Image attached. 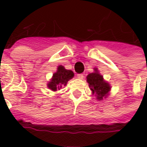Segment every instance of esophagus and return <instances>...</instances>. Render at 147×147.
<instances>
[{"label": "esophagus", "instance_id": "1", "mask_svg": "<svg viewBox=\"0 0 147 147\" xmlns=\"http://www.w3.org/2000/svg\"><path fill=\"white\" fill-rule=\"evenodd\" d=\"M77 77H78V78H79V79H82V78H84V74H77Z\"/></svg>", "mask_w": 147, "mask_h": 147}]
</instances>
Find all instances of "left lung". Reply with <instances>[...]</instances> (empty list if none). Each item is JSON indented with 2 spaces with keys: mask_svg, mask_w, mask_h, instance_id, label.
<instances>
[{
  "mask_svg": "<svg viewBox=\"0 0 147 147\" xmlns=\"http://www.w3.org/2000/svg\"><path fill=\"white\" fill-rule=\"evenodd\" d=\"M96 72L88 74L87 77V81L89 83V86L93 92L96 94L98 100H101L105 97L110 91V87L108 82H105L103 79V77L99 74L97 70Z\"/></svg>",
  "mask_w": 147,
  "mask_h": 147,
  "instance_id": "8db88e82",
  "label": "left lung"
}]
</instances>
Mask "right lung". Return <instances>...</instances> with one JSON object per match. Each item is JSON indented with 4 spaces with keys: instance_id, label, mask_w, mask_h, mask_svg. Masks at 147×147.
<instances>
[{
    "instance_id": "obj_1",
    "label": "right lung",
    "mask_w": 147,
    "mask_h": 147,
    "mask_svg": "<svg viewBox=\"0 0 147 147\" xmlns=\"http://www.w3.org/2000/svg\"><path fill=\"white\" fill-rule=\"evenodd\" d=\"M74 76V72L65 69L62 65H59L57 69V72L53 74L51 81L48 83V88L52 91L60 89L64 85H66L69 80Z\"/></svg>"
}]
</instances>
